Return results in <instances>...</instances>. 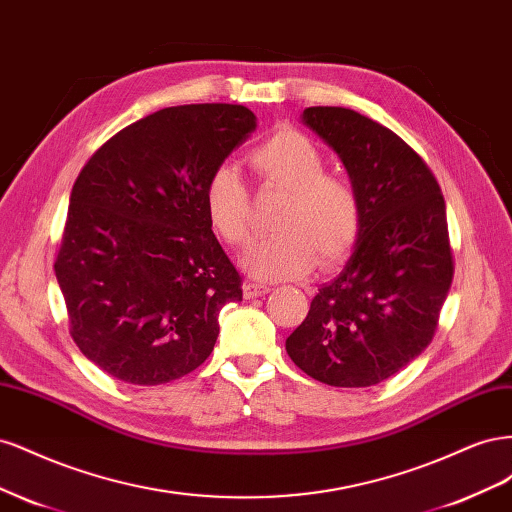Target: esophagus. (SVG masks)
Segmentation results:
<instances>
[{
  "mask_svg": "<svg viewBox=\"0 0 512 512\" xmlns=\"http://www.w3.org/2000/svg\"><path fill=\"white\" fill-rule=\"evenodd\" d=\"M271 288L262 286V284H245L243 286V297L245 299H256V297H262V294H267Z\"/></svg>",
  "mask_w": 512,
  "mask_h": 512,
  "instance_id": "34e87169",
  "label": "esophagus"
}]
</instances>
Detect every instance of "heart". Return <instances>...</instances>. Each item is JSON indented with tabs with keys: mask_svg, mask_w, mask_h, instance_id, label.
I'll return each instance as SVG.
<instances>
[{
	"mask_svg": "<svg viewBox=\"0 0 512 512\" xmlns=\"http://www.w3.org/2000/svg\"><path fill=\"white\" fill-rule=\"evenodd\" d=\"M260 183L280 190L286 205L275 220L280 235L256 243L243 267L256 280H294L342 260L359 237L361 198L354 185L327 175L322 151L299 130H280L247 156ZM205 211L215 235L232 247L250 241V192L232 166L215 168L205 185Z\"/></svg>",
	"mask_w": 512,
	"mask_h": 512,
	"instance_id": "1",
	"label": "heart"
}]
</instances>
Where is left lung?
I'll list each match as a JSON object with an SVG mask.
<instances>
[{
    "mask_svg": "<svg viewBox=\"0 0 512 512\" xmlns=\"http://www.w3.org/2000/svg\"><path fill=\"white\" fill-rule=\"evenodd\" d=\"M301 121L327 143L361 198V230L335 280L322 284L286 352L331 386H374L421 354L453 282L446 205L436 177L389 128L342 106Z\"/></svg>",
    "mask_w": 512,
    "mask_h": 512,
    "instance_id": "obj_1",
    "label": "left lung"
}]
</instances>
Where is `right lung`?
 <instances>
[{"label":"right lung","mask_w":512,"mask_h":512,"mask_svg":"<svg viewBox=\"0 0 512 512\" xmlns=\"http://www.w3.org/2000/svg\"><path fill=\"white\" fill-rule=\"evenodd\" d=\"M256 130L241 104L153 113L104 143L76 179L55 260L74 344L138 386L203 365L241 277L215 239L205 185Z\"/></svg>","instance_id":"obj_1"}]
</instances>
